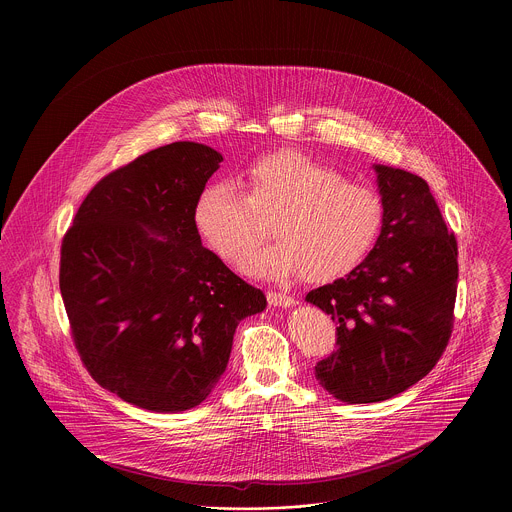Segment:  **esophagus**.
<instances>
[{"label": "esophagus", "instance_id": "obj_1", "mask_svg": "<svg viewBox=\"0 0 512 512\" xmlns=\"http://www.w3.org/2000/svg\"><path fill=\"white\" fill-rule=\"evenodd\" d=\"M266 297H268V303L274 305V307H292L295 303L292 295L284 292H268Z\"/></svg>", "mask_w": 512, "mask_h": 512}]
</instances>
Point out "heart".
<instances>
[{"label": "heart", "mask_w": 512, "mask_h": 512, "mask_svg": "<svg viewBox=\"0 0 512 512\" xmlns=\"http://www.w3.org/2000/svg\"><path fill=\"white\" fill-rule=\"evenodd\" d=\"M207 185L193 209L199 234L220 258L240 266L273 220L277 240L244 266L252 276H292L319 284L353 272L374 248L384 207L359 181L297 149L256 157L240 179Z\"/></svg>", "instance_id": "heart-1"}]
</instances>
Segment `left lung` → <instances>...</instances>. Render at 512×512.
<instances>
[{"mask_svg": "<svg viewBox=\"0 0 512 512\" xmlns=\"http://www.w3.org/2000/svg\"><path fill=\"white\" fill-rule=\"evenodd\" d=\"M384 220L365 262L305 299L337 323L339 349L315 365L319 384L341 402L388 400L422 380L453 329L457 240L428 183L374 165Z\"/></svg>", "mask_w": 512, "mask_h": 512, "instance_id": "1", "label": "left lung"}]
</instances>
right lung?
Listing matches in <instances>:
<instances>
[{
  "instance_id": "right-lung-1",
  "label": "right lung",
  "mask_w": 512,
  "mask_h": 512,
  "mask_svg": "<svg viewBox=\"0 0 512 512\" xmlns=\"http://www.w3.org/2000/svg\"><path fill=\"white\" fill-rule=\"evenodd\" d=\"M222 155L157 147L86 195L61 246V295L90 376L151 412L199 406L228 365L236 325L266 295L201 242L199 193Z\"/></svg>"
}]
</instances>
